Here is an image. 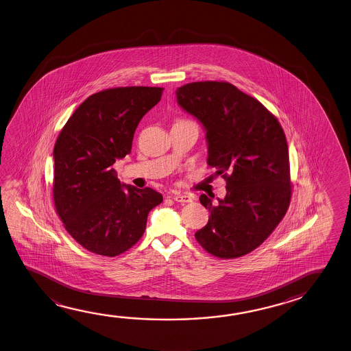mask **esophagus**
I'll return each instance as SVG.
<instances>
[{"label":"esophagus","instance_id":"1","mask_svg":"<svg viewBox=\"0 0 351 351\" xmlns=\"http://www.w3.org/2000/svg\"><path fill=\"white\" fill-rule=\"evenodd\" d=\"M176 202H193V196L189 194H173L171 195Z\"/></svg>","mask_w":351,"mask_h":351}]
</instances>
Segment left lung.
Masks as SVG:
<instances>
[{"instance_id":"1","label":"left lung","mask_w":351,"mask_h":351,"mask_svg":"<svg viewBox=\"0 0 351 351\" xmlns=\"http://www.w3.org/2000/svg\"><path fill=\"white\" fill-rule=\"evenodd\" d=\"M176 95L182 109L202 123L208 165L226 180V196L219 202L199 197L210 216L196 241L219 258L244 256L271 234L290 205L284 130L261 101L228 82H193Z\"/></svg>"}]
</instances>
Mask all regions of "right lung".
Here are the masks:
<instances>
[{"instance_id": "obj_1", "label": "right lung", "mask_w": 351, "mask_h": 351, "mask_svg": "<svg viewBox=\"0 0 351 351\" xmlns=\"http://www.w3.org/2000/svg\"><path fill=\"white\" fill-rule=\"evenodd\" d=\"M160 87H118L88 98L53 147V202L66 231L84 248L115 256L143 237L163 196L121 184L112 168L129 155L137 125L160 101Z\"/></svg>"}]
</instances>
